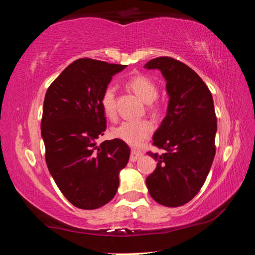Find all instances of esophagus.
<instances>
[{
	"mask_svg": "<svg viewBox=\"0 0 255 255\" xmlns=\"http://www.w3.org/2000/svg\"><path fill=\"white\" fill-rule=\"evenodd\" d=\"M141 156H143V153H141L140 150L131 149V153H130V161H131V162L137 161V159L140 158Z\"/></svg>",
	"mask_w": 255,
	"mask_h": 255,
	"instance_id": "34e87169",
	"label": "esophagus"
}]
</instances>
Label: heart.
<instances>
[{
  "label": "heart",
  "mask_w": 255,
  "mask_h": 255,
  "mask_svg": "<svg viewBox=\"0 0 255 255\" xmlns=\"http://www.w3.org/2000/svg\"><path fill=\"white\" fill-rule=\"evenodd\" d=\"M128 89L136 94L141 101L148 103V109L152 112H157L158 107L154 105V100L158 96L157 85L144 75H135L127 81ZM101 108L108 119H115L117 116L116 110V89L114 85H108L103 90L100 99ZM154 131V125L148 119L127 120L123 122L117 127L112 128L111 135L114 138L125 141L132 146H139L149 138Z\"/></svg>",
  "instance_id": "b5f03b06"
}]
</instances>
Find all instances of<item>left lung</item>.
Returning <instances> with one entry per match:
<instances>
[{
  "label": "left lung",
  "mask_w": 255,
  "mask_h": 255,
  "mask_svg": "<svg viewBox=\"0 0 255 255\" xmlns=\"http://www.w3.org/2000/svg\"><path fill=\"white\" fill-rule=\"evenodd\" d=\"M145 67L162 72L170 97L166 117L153 137V145L165 152L147 153L157 166L146 185L158 204L179 207L200 191L214 161L217 118L213 96L200 76L180 60L163 56Z\"/></svg>",
  "instance_id": "1"
}]
</instances>
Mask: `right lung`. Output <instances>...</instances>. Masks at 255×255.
Segmentation results:
<instances>
[{
	"instance_id": "add662e5",
	"label": "right lung",
	"mask_w": 255,
	"mask_h": 255,
	"mask_svg": "<svg viewBox=\"0 0 255 255\" xmlns=\"http://www.w3.org/2000/svg\"><path fill=\"white\" fill-rule=\"evenodd\" d=\"M126 65L80 58L47 90L41 118L47 166L73 206L97 209L115 197L130 149L117 138L97 144L107 128L100 99Z\"/></svg>"
}]
</instances>
